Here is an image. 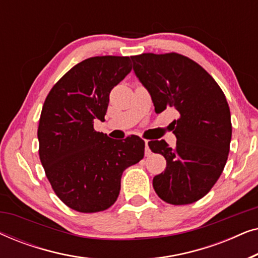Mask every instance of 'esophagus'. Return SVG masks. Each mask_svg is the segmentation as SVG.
Masks as SVG:
<instances>
[{
	"label": "esophagus",
	"mask_w": 258,
	"mask_h": 258,
	"mask_svg": "<svg viewBox=\"0 0 258 258\" xmlns=\"http://www.w3.org/2000/svg\"><path fill=\"white\" fill-rule=\"evenodd\" d=\"M148 142H149V141H144V143H146V156H149V155H150V153H151V151H150V149H149V146H148Z\"/></svg>",
	"instance_id": "1"
}]
</instances>
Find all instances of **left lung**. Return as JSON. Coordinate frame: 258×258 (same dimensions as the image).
Wrapping results in <instances>:
<instances>
[{"instance_id":"obj_1","label":"left lung","mask_w":258,"mask_h":258,"mask_svg":"<svg viewBox=\"0 0 258 258\" xmlns=\"http://www.w3.org/2000/svg\"><path fill=\"white\" fill-rule=\"evenodd\" d=\"M132 61L155 111L172 108L178 115L171 123L174 148L164 140L148 143L167 160L165 170L153 179L155 191L175 206L196 202L210 191L227 163L232 133L227 98L202 67L183 55L148 52Z\"/></svg>"}]
</instances>
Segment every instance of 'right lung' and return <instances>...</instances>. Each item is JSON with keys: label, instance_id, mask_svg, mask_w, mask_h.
<instances>
[{"label": "right lung", "instance_id": "obj_1", "mask_svg": "<svg viewBox=\"0 0 258 258\" xmlns=\"http://www.w3.org/2000/svg\"><path fill=\"white\" fill-rule=\"evenodd\" d=\"M132 72L124 56H95L73 67L51 88L42 108L37 137L41 163L51 188L80 213L110 208L123 171L144 156V141H116L95 132L103 121L112 88Z\"/></svg>", "mask_w": 258, "mask_h": 258}]
</instances>
